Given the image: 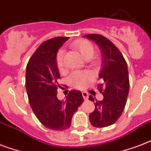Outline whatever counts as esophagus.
Returning <instances> with one entry per match:
<instances>
[{"mask_svg":"<svg viewBox=\"0 0 151 151\" xmlns=\"http://www.w3.org/2000/svg\"><path fill=\"white\" fill-rule=\"evenodd\" d=\"M82 96H83V98L86 100V99H88V95L87 92H82Z\"/></svg>","mask_w":151,"mask_h":151,"instance_id":"esophagus-1","label":"esophagus"}]
</instances>
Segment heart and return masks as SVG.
<instances>
[{
	"mask_svg": "<svg viewBox=\"0 0 151 151\" xmlns=\"http://www.w3.org/2000/svg\"><path fill=\"white\" fill-rule=\"evenodd\" d=\"M73 48L80 52L83 58L86 60L91 59L94 54L95 48L92 44L87 40H79L72 45ZM57 67L59 71L64 70V51H58L55 57ZM91 80V75L85 71H76L70 74L69 78V81L73 87L83 89L87 86L88 83Z\"/></svg>",
	"mask_w": 151,
	"mask_h": 151,
	"instance_id": "b5f03b06",
	"label": "heart"
}]
</instances>
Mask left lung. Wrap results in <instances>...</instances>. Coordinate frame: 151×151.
<instances>
[{"label":"left lung","instance_id":"1","mask_svg":"<svg viewBox=\"0 0 151 151\" xmlns=\"http://www.w3.org/2000/svg\"><path fill=\"white\" fill-rule=\"evenodd\" d=\"M85 37L94 41L102 52L103 67L99 74L101 83L97 88L103 94V99L96 101L89 96V100L95 104L89 121L96 128H104L114 124L123 113L129 91V70L122 52L110 40L100 34Z\"/></svg>","mask_w":151,"mask_h":151}]
</instances>
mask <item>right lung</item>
I'll return each mask as SVG.
<instances>
[{"instance_id": "right-lung-1", "label": "right lung", "mask_w": 151, "mask_h": 151, "mask_svg": "<svg viewBox=\"0 0 151 151\" xmlns=\"http://www.w3.org/2000/svg\"><path fill=\"white\" fill-rule=\"evenodd\" d=\"M68 37L45 41L30 57L26 70V88L32 110L39 122L52 130L70 127L73 114L84 102L80 91L71 90L65 100L57 98L60 78L55 57Z\"/></svg>"}]
</instances>
